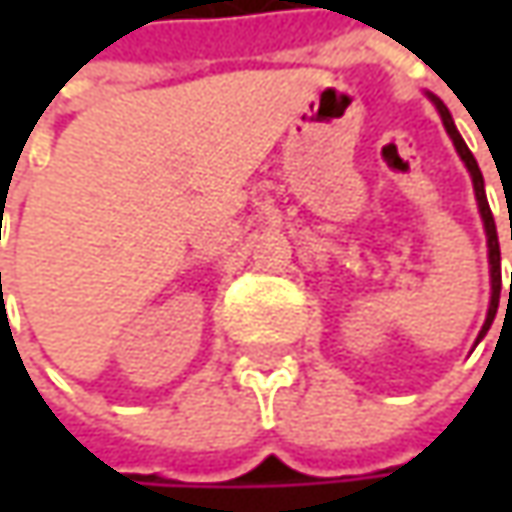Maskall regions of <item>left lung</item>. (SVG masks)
I'll use <instances>...</instances> for the list:
<instances>
[{
    "label": "left lung",
    "mask_w": 512,
    "mask_h": 512,
    "mask_svg": "<svg viewBox=\"0 0 512 512\" xmlns=\"http://www.w3.org/2000/svg\"><path fill=\"white\" fill-rule=\"evenodd\" d=\"M436 102V108L442 113V122L447 133H450V139H453V145L459 150V156L464 159V165L470 170V176H473V187H476V199H479V210H482V219H484V230H487V247H490V282H493V296H490V310H487V322L482 327V336L490 330L493 325V319H496V310H499V296H502V253H499V233H496V219H493V213H490V205H487V196H484V179H482V170H479V162L473 159V153L470 148L464 145V139L459 136V130L453 125V119H450V113L444 108L439 99H433ZM510 299H512V276H510ZM507 299V302H510ZM479 336V339H482Z\"/></svg>",
    "instance_id": "1"
}]
</instances>
